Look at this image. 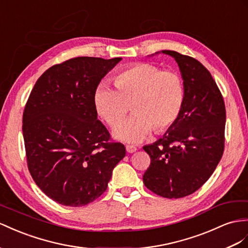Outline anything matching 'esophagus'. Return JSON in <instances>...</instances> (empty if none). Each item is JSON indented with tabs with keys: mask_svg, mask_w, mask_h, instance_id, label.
<instances>
[{
	"mask_svg": "<svg viewBox=\"0 0 248 248\" xmlns=\"http://www.w3.org/2000/svg\"><path fill=\"white\" fill-rule=\"evenodd\" d=\"M125 150L128 153H134V152L137 151V148L134 147V145H125Z\"/></svg>",
	"mask_w": 248,
	"mask_h": 248,
	"instance_id": "obj_1",
	"label": "esophagus"
}]
</instances>
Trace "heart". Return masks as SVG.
I'll use <instances>...</instances> for the list:
<instances>
[{"label": "heart", "instance_id": "1", "mask_svg": "<svg viewBox=\"0 0 248 248\" xmlns=\"http://www.w3.org/2000/svg\"><path fill=\"white\" fill-rule=\"evenodd\" d=\"M113 89L106 84L97 87L94 105L99 116L115 128L130 110L134 115L114 132L126 142H139L151 132L169 129L181 112L185 100V84L179 73L162 71L151 62H137L114 78Z\"/></svg>", "mask_w": 248, "mask_h": 248}]
</instances>
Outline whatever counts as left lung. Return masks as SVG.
Returning a JSON list of instances; mask_svg holds the SVG:
<instances>
[{"label":"left lung","mask_w":248,"mask_h":248,"mask_svg":"<svg viewBox=\"0 0 248 248\" xmlns=\"http://www.w3.org/2000/svg\"><path fill=\"white\" fill-rule=\"evenodd\" d=\"M173 56L185 84V100L176 122L162 138L145 145L151 163L143 183L169 199L188 196L214 173L223 155L225 105L211 72L192 56L162 50Z\"/></svg>","instance_id":"left-lung-1"}]
</instances>
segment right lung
Returning <instances> with one entry per match:
<instances>
[{"label":"right lung","mask_w":248,"mask_h":248,"mask_svg":"<svg viewBox=\"0 0 248 248\" xmlns=\"http://www.w3.org/2000/svg\"><path fill=\"white\" fill-rule=\"evenodd\" d=\"M122 61L79 56L56 63L36 80L23 113L28 170L50 199L82 206L103 195L125 156L97 119L94 93Z\"/></svg>","instance_id":"obj_1"}]
</instances>
